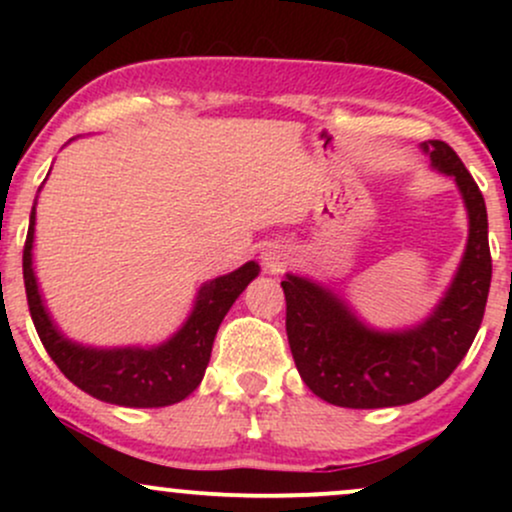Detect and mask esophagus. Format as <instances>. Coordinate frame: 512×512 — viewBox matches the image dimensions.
Here are the masks:
<instances>
[{
  "label": "esophagus",
  "instance_id": "esophagus-1",
  "mask_svg": "<svg viewBox=\"0 0 512 512\" xmlns=\"http://www.w3.org/2000/svg\"><path fill=\"white\" fill-rule=\"evenodd\" d=\"M262 262H264V269L267 272H281V269L286 267V264L291 262V250L289 245L284 243H269L267 248L262 252Z\"/></svg>",
  "mask_w": 512,
  "mask_h": 512
}]
</instances>
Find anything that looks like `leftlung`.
I'll return each mask as SVG.
<instances>
[{
  "label": "left lung",
  "instance_id": "1",
  "mask_svg": "<svg viewBox=\"0 0 512 512\" xmlns=\"http://www.w3.org/2000/svg\"><path fill=\"white\" fill-rule=\"evenodd\" d=\"M431 166L452 175L469 216L467 250L443 301L421 325L380 332L363 325L330 289L286 274V334L303 383L325 402L380 409L416 402L460 366L477 337L491 286L486 204L460 156L445 142L421 144Z\"/></svg>",
  "mask_w": 512,
  "mask_h": 512
}]
</instances>
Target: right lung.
Masks as SVG:
<instances>
[{
	"label": "right lung",
	"instance_id": "right-lung-1",
	"mask_svg": "<svg viewBox=\"0 0 512 512\" xmlns=\"http://www.w3.org/2000/svg\"><path fill=\"white\" fill-rule=\"evenodd\" d=\"M33 233L35 207L28 223L26 248H23V284H26L35 332L57 368L79 390L120 407H168L192 395L209 366L211 346L221 320L245 291V286L260 274V264L245 262L236 272L207 281L199 289L195 308L185 325L168 342L149 349L144 346L93 349L64 337L45 310L33 272Z\"/></svg>",
	"mask_w": 512,
	"mask_h": 512
}]
</instances>
